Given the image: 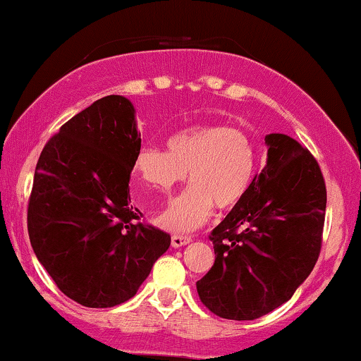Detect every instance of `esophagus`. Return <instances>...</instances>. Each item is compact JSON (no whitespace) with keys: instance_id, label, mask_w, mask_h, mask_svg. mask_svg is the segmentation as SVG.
Masks as SVG:
<instances>
[{"instance_id":"obj_1","label":"esophagus","mask_w":361,"mask_h":361,"mask_svg":"<svg viewBox=\"0 0 361 361\" xmlns=\"http://www.w3.org/2000/svg\"><path fill=\"white\" fill-rule=\"evenodd\" d=\"M190 241H192V238H188V235H178V234H175L171 238V246L173 247H181V246H185V244H188Z\"/></svg>"}]
</instances>
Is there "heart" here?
Instances as JSON below:
<instances>
[{"instance_id": "b5f03b06", "label": "heart", "mask_w": 361, "mask_h": 361, "mask_svg": "<svg viewBox=\"0 0 361 361\" xmlns=\"http://www.w3.org/2000/svg\"><path fill=\"white\" fill-rule=\"evenodd\" d=\"M168 151L144 146L134 157L140 185L166 193L186 180L192 185L176 197L157 222L171 233H190L209 221L214 207L231 210L250 192L256 169V149L239 128L210 123L176 132Z\"/></svg>"}]
</instances>
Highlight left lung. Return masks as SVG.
Wrapping results in <instances>:
<instances>
[{"mask_svg":"<svg viewBox=\"0 0 361 361\" xmlns=\"http://www.w3.org/2000/svg\"><path fill=\"white\" fill-rule=\"evenodd\" d=\"M264 140L267 166L209 235L214 267L197 281L202 304L222 319L252 321L280 307L321 252L326 183L316 157L285 134Z\"/></svg>","mask_w":361,"mask_h":361,"instance_id":"left-lung-1","label":"left lung"}]
</instances>
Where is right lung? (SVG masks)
I'll list each match as a JSON object with an SVG mask.
<instances>
[{
	"label": "right lung",
	"mask_w": 361,
	"mask_h": 361,
	"mask_svg": "<svg viewBox=\"0 0 361 361\" xmlns=\"http://www.w3.org/2000/svg\"><path fill=\"white\" fill-rule=\"evenodd\" d=\"M134 111L120 94L100 98L49 139L35 168L30 244L57 288L85 307L132 299L171 244L130 205L140 149Z\"/></svg>",
	"instance_id": "add662e5"
}]
</instances>
